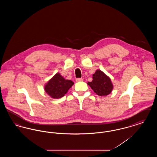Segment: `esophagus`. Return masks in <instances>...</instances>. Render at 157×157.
I'll return each mask as SVG.
<instances>
[{
    "label": "esophagus",
    "instance_id": "1",
    "mask_svg": "<svg viewBox=\"0 0 157 157\" xmlns=\"http://www.w3.org/2000/svg\"><path fill=\"white\" fill-rule=\"evenodd\" d=\"M83 81V79L82 78H76V82H80V81Z\"/></svg>",
    "mask_w": 157,
    "mask_h": 157
}]
</instances>
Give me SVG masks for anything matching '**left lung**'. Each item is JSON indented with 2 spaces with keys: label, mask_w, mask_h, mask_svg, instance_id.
I'll return each instance as SVG.
<instances>
[{
  "label": "left lung",
  "mask_w": 157,
  "mask_h": 157,
  "mask_svg": "<svg viewBox=\"0 0 157 157\" xmlns=\"http://www.w3.org/2000/svg\"><path fill=\"white\" fill-rule=\"evenodd\" d=\"M93 80L89 82L88 85L99 96H106L109 94L112 89L113 85L111 79L100 70H97L93 75Z\"/></svg>",
  "instance_id": "left-lung-1"
}]
</instances>
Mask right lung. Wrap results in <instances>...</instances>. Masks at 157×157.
Listing matches in <instances>:
<instances>
[{"mask_svg": "<svg viewBox=\"0 0 157 157\" xmlns=\"http://www.w3.org/2000/svg\"><path fill=\"white\" fill-rule=\"evenodd\" d=\"M74 84L71 80L64 79L58 73L45 85V92L51 97L58 99L63 97Z\"/></svg>", "mask_w": 157, "mask_h": 157, "instance_id": "right-lung-1", "label": "right lung"}]
</instances>
